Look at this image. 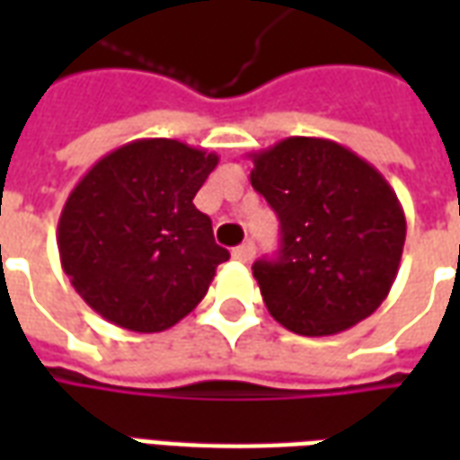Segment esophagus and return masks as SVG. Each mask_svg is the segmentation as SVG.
<instances>
[{
    "label": "esophagus",
    "mask_w": 460,
    "mask_h": 460,
    "mask_svg": "<svg viewBox=\"0 0 460 460\" xmlns=\"http://www.w3.org/2000/svg\"><path fill=\"white\" fill-rule=\"evenodd\" d=\"M253 253H256V249H253L251 241H246V243H241V246H236V249L231 251V256L236 261H241V263H249V261L253 259Z\"/></svg>",
    "instance_id": "obj_1"
}]
</instances>
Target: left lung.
I'll return each mask as SVG.
<instances>
[{
    "label": "left lung",
    "mask_w": 460,
    "mask_h": 460,
    "mask_svg": "<svg viewBox=\"0 0 460 460\" xmlns=\"http://www.w3.org/2000/svg\"><path fill=\"white\" fill-rule=\"evenodd\" d=\"M251 184L280 219V253L256 261L263 303L283 328L338 335L392 290L406 217L389 181L325 137H286L249 155Z\"/></svg>",
    "instance_id": "left-lung-1"
}]
</instances>
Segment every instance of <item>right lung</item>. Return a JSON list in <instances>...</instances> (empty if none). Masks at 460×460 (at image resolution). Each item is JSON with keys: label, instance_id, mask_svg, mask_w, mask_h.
Wrapping results in <instances>:
<instances>
[{"label": "right lung", "instance_id": "right-lung-1", "mask_svg": "<svg viewBox=\"0 0 460 460\" xmlns=\"http://www.w3.org/2000/svg\"><path fill=\"white\" fill-rule=\"evenodd\" d=\"M219 155L170 137L108 152L68 194L58 219L61 269L118 328L162 332L207 296L229 251L194 207Z\"/></svg>", "mask_w": 460, "mask_h": 460}]
</instances>
